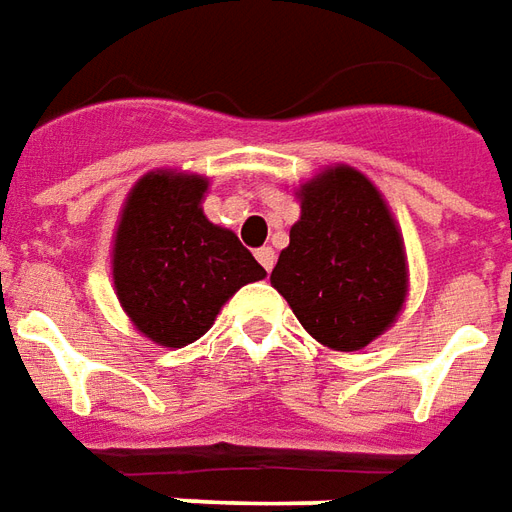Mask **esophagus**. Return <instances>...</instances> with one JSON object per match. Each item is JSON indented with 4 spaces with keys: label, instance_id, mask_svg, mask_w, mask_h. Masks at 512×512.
I'll return each instance as SVG.
<instances>
[{
    "label": "esophagus",
    "instance_id": "34e87169",
    "mask_svg": "<svg viewBox=\"0 0 512 512\" xmlns=\"http://www.w3.org/2000/svg\"><path fill=\"white\" fill-rule=\"evenodd\" d=\"M255 255H257V263L266 268V271H271V268H274L276 255H274V249H271V246H263V249H257Z\"/></svg>",
    "mask_w": 512,
    "mask_h": 512
}]
</instances>
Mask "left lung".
Returning <instances> with one entry per match:
<instances>
[{
	"instance_id": "obj_1",
	"label": "left lung",
	"mask_w": 512,
	"mask_h": 512,
	"mask_svg": "<svg viewBox=\"0 0 512 512\" xmlns=\"http://www.w3.org/2000/svg\"><path fill=\"white\" fill-rule=\"evenodd\" d=\"M301 217L271 271L306 333L339 352L380 339L407 304L399 222L361 170L331 165L295 189Z\"/></svg>"
}]
</instances>
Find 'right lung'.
I'll return each instance as SVG.
<instances>
[{"label":"right lung","instance_id":"right-lung-1","mask_svg":"<svg viewBox=\"0 0 512 512\" xmlns=\"http://www.w3.org/2000/svg\"><path fill=\"white\" fill-rule=\"evenodd\" d=\"M208 176L149 170L135 181L113 230V290L130 323L160 347H187L222 306L266 268L233 230L203 214Z\"/></svg>","mask_w":512,"mask_h":512}]
</instances>
